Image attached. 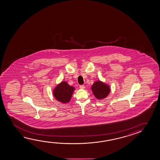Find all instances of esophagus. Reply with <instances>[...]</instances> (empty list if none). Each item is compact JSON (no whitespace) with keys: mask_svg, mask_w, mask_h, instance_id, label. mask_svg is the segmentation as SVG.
Instances as JSON below:
<instances>
[{"mask_svg":"<svg viewBox=\"0 0 160 160\" xmlns=\"http://www.w3.org/2000/svg\"><path fill=\"white\" fill-rule=\"evenodd\" d=\"M79 88H80L81 89H84V88H85V86H84V85H81V86H79Z\"/></svg>","mask_w":160,"mask_h":160,"instance_id":"obj_1","label":"esophagus"}]
</instances>
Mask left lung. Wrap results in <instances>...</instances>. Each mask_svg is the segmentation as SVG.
Here are the masks:
<instances>
[{
    "instance_id": "left-lung-1",
    "label": "left lung",
    "mask_w": 160,
    "mask_h": 160,
    "mask_svg": "<svg viewBox=\"0 0 160 160\" xmlns=\"http://www.w3.org/2000/svg\"><path fill=\"white\" fill-rule=\"evenodd\" d=\"M91 90L98 100H102L106 98L111 91L109 85L101 81H95L91 86Z\"/></svg>"
}]
</instances>
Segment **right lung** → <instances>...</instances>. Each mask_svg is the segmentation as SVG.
<instances>
[{
    "label": "right lung",
    "mask_w": 160,
    "mask_h": 160,
    "mask_svg": "<svg viewBox=\"0 0 160 160\" xmlns=\"http://www.w3.org/2000/svg\"><path fill=\"white\" fill-rule=\"evenodd\" d=\"M75 88L67 82H61L53 89V96L57 101L63 103H68L71 100Z\"/></svg>",
    "instance_id": "obj_1"
}]
</instances>
